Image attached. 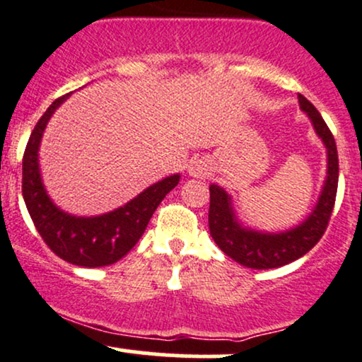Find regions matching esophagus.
<instances>
[{
    "label": "esophagus",
    "mask_w": 362,
    "mask_h": 362,
    "mask_svg": "<svg viewBox=\"0 0 362 362\" xmlns=\"http://www.w3.org/2000/svg\"><path fill=\"white\" fill-rule=\"evenodd\" d=\"M207 173H209V165H207L206 160H202V158H195V160L190 161L189 165V175L190 177H206Z\"/></svg>",
    "instance_id": "1"
}]
</instances>
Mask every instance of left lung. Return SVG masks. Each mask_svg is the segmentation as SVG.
<instances>
[{
  "mask_svg": "<svg viewBox=\"0 0 362 362\" xmlns=\"http://www.w3.org/2000/svg\"><path fill=\"white\" fill-rule=\"evenodd\" d=\"M298 102L327 149V177L320 190L318 201L300 224L284 231H262L245 226L236 214L231 194L216 184L209 185L211 236L228 257L248 269H276L300 259L325 233L334 209L339 184V156L335 139L313 103L306 100L303 95H298Z\"/></svg>",
  "mask_w": 362,
  "mask_h": 362,
  "instance_id": "obj_1",
  "label": "left lung"
}]
</instances>
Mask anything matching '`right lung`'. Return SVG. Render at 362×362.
Returning <instances> with one entry per match:
<instances>
[{"label":"right lung","mask_w":362,"mask_h":362,"mask_svg":"<svg viewBox=\"0 0 362 362\" xmlns=\"http://www.w3.org/2000/svg\"><path fill=\"white\" fill-rule=\"evenodd\" d=\"M69 95L54 100L32 131L23 153L22 194L37 231L57 257L80 267H103L122 259L139 242L156 207L180 182V173L158 180L124 206L105 214L74 216L62 211L45 190L39 149L52 114Z\"/></svg>","instance_id":"add662e5"}]
</instances>
